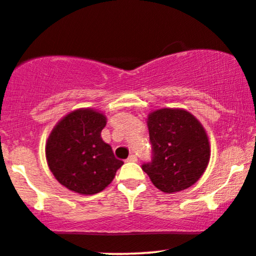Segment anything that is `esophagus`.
<instances>
[{
  "label": "esophagus",
  "instance_id": "esophagus-1",
  "mask_svg": "<svg viewBox=\"0 0 256 256\" xmlns=\"http://www.w3.org/2000/svg\"><path fill=\"white\" fill-rule=\"evenodd\" d=\"M128 162H137V156L136 155H130L126 160Z\"/></svg>",
  "mask_w": 256,
  "mask_h": 256
}]
</instances>
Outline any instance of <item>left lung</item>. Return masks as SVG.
<instances>
[{
	"label": "left lung",
	"mask_w": 256,
	"mask_h": 256,
	"mask_svg": "<svg viewBox=\"0 0 256 256\" xmlns=\"http://www.w3.org/2000/svg\"><path fill=\"white\" fill-rule=\"evenodd\" d=\"M154 158L142 166L156 188L180 192L202 178L210 162V142L204 126L184 108H160L146 119Z\"/></svg>",
	"instance_id": "1"
}]
</instances>
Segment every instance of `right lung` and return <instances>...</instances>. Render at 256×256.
<instances>
[{"label":"right lung","mask_w":256,"mask_h":256,"mask_svg":"<svg viewBox=\"0 0 256 256\" xmlns=\"http://www.w3.org/2000/svg\"><path fill=\"white\" fill-rule=\"evenodd\" d=\"M106 116L94 108H78L63 116L45 144L48 166L56 180L78 194L106 188L124 162L101 138Z\"/></svg>","instance_id":"add662e5"}]
</instances>
